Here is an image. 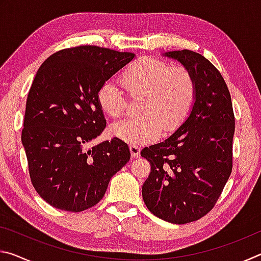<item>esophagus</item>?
I'll return each mask as SVG.
<instances>
[{"instance_id":"34e87169","label":"esophagus","mask_w":261,"mask_h":261,"mask_svg":"<svg viewBox=\"0 0 261 261\" xmlns=\"http://www.w3.org/2000/svg\"><path fill=\"white\" fill-rule=\"evenodd\" d=\"M129 148H130L132 159H137V158L139 156V154H140V148H139V146H137V145H130Z\"/></svg>"}]
</instances>
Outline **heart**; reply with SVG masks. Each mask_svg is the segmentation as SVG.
<instances>
[{
  "instance_id": "b5f03b06",
  "label": "heart",
  "mask_w": 261,
  "mask_h": 261,
  "mask_svg": "<svg viewBox=\"0 0 261 261\" xmlns=\"http://www.w3.org/2000/svg\"><path fill=\"white\" fill-rule=\"evenodd\" d=\"M121 83L132 98L143 96L140 117L114 123L110 132L125 143L147 144L162 131L170 134L182 124L196 99V81L183 65L170 67L165 61L141 59L121 76ZM101 109L112 118L121 117L126 108V94L114 81L103 83L98 93Z\"/></svg>"
}]
</instances>
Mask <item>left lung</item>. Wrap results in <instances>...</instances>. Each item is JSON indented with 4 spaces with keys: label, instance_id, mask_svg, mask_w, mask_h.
<instances>
[{
    "label": "left lung",
    "instance_id": "left-lung-1",
    "mask_svg": "<svg viewBox=\"0 0 261 261\" xmlns=\"http://www.w3.org/2000/svg\"><path fill=\"white\" fill-rule=\"evenodd\" d=\"M196 81V99L182 125L162 143L145 147L151 173L141 189L158 218L183 224L213 208L232 169L235 116L227 84L211 62L196 51H168Z\"/></svg>",
    "mask_w": 261,
    "mask_h": 261
}]
</instances>
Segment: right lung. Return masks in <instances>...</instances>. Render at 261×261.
Wrapping results in <instances>:
<instances>
[{
	"mask_svg": "<svg viewBox=\"0 0 261 261\" xmlns=\"http://www.w3.org/2000/svg\"><path fill=\"white\" fill-rule=\"evenodd\" d=\"M134 59V53L79 46L53 54L35 74L21 143L35 191L55 208L82 212L96 205L130 160L121 139L91 143L106 127L100 87Z\"/></svg>",
	"mask_w": 261,
	"mask_h": 261,
	"instance_id": "obj_1",
	"label": "right lung"
}]
</instances>
